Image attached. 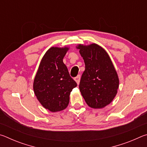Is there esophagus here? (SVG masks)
<instances>
[{"mask_svg": "<svg viewBox=\"0 0 147 147\" xmlns=\"http://www.w3.org/2000/svg\"><path fill=\"white\" fill-rule=\"evenodd\" d=\"M80 78H81L80 75H78L76 77L74 78V80L76 81V82L77 83V84H79L80 81Z\"/></svg>", "mask_w": 147, "mask_h": 147, "instance_id": "34e87169", "label": "esophagus"}]
</instances>
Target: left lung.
I'll use <instances>...</instances> for the list:
<instances>
[{
    "instance_id": "left-lung-1",
    "label": "left lung",
    "mask_w": 147,
    "mask_h": 147,
    "mask_svg": "<svg viewBox=\"0 0 147 147\" xmlns=\"http://www.w3.org/2000/svg\"><path fill=\"white\" fill-rule=\"evenodd\" d=\"M85 63L79 88L86 104L94 109L108 106L115 97L119 86L117 73L109 54L96 43L76 47Z\"/></svg>"
}]
</instances>
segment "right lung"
<instances>
[{
  "instance_id": "add662e5",
  "label": "right lung",
  "mask_w": 147,
  "mask_h": 147,
  "mask_svg": "<svg viewBox=\"0 0 147 147\" xmlns=\"http://www.w3.org/2000/svg\"><path fill=\"white\" fill-rule=\"evenodd\" d=\"M69 50L68 47H51L42 58L34 80L35 95L51 112L60 111L67 107L71 92L77 86L63 61Z\"/></svg>"
}]
</instances>
